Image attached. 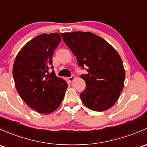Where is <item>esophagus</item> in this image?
I'll return each mask as SVG.
<instances>
[{
    "mask_svg": "<svg viewBox=\"0 0 147 147\" xmlns=\"http://www.w3.org/2000/svg\"><path fill=\"white\" fill-rule=\"evenodd\" d=\"M75 80V76H72V77H70V78H68V81L69 82H73Z\"/></svg>",
    "mask_w": 147,
    "mask_h": 147,
    "instance_id": "34e87169",
    "label": "esophagus"
}]
</instances>
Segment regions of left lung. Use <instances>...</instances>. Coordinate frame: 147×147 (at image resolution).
<instances>
[{
  "label": "left lung",
  "mask_w": 147,
  "mask_h": 147,
  "mask_svg": "<svg viewBox=\"0 0 147 147\" xmlns=\"http://www.w3.org/2000/svg\"><path fill=\"white\" fill-rule=\"evenodd\" d=\"M76 56L79 65L87 66L81 78L86 88L80 94L84 106L94 111L111 109L124 87L125 70L117 51L106 40L89 32L61 34Z\"/></svg>",
  "instance_id": "1"
}]
</instances>
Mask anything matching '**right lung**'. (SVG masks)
<instances>
[{
	"instance_id": "add662e5",
	"label": "right lung",
	"mask_w": 147,
	"mask_h": 147,
	"mask_svg": "<svg viewBox=\"0 0 147 147\" xmlns=\"http://www.w3.org/2000/svg\"><path fill=\"white\" fill-rule=\"evenodd\" d=\"M61 41L59 34H42L31 39L15 58L12 68L15 85L22 100L36 112L53 113L61 105L67 85L53 67L54 50Z\"/></svg>"
}]
</instances>
